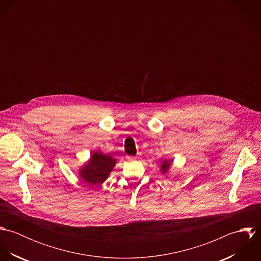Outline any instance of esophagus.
<instances>
[{
  "instance_id": "1",
  "label": "esophagus",
  "mask_w": 261,
  "mask_h": 261,
  "mask_svg": "<svg viewBox=\"0 0 261 261\" xmlns=\"http://www.w3.org/2000/svg\"><path fill=\"white\" fill-rule=\"evenodd\" d=\"M136 159H137V158H135V156H128V158H127L128 161H134V160H136Z\"/></svg>"
}]
</instances>
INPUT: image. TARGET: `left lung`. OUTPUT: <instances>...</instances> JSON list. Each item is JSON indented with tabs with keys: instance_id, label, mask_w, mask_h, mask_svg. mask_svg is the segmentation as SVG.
Wrapping results in <instances>:
<instances>
[{
	"instance_id": "left-lung-1",
	"label": "left lung",
	"mask_w": 261,
	"mask_h": 261,
	"mask_svg": "<svg viewBox=\"0 0 261 261\" xmlns=\"http://www.w3.org/2000/svg\"><path fill=\"white\" fill-rule=\"evenodd\" d=\"M171 163H172V161H165V162H163V165L161 166L163 173H166L168 171V169L171 166Z\"/></svg>"
}]
</instances>
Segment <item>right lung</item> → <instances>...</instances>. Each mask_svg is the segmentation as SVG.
Returning <instances> with one entry per match:
<instances>
[{"label": "right lung", "mask_w": 261, "mask_h": 261, "mask_svg": "<svg viewBox=\"0 0 261 261\" xmlns=\"http://www.w3.org/2000/svg\"><path fill=\"white\" fill-rule=\"evenodd\" d=\"M114 165L115 160L111 155L94 152L91 154L89 163L80 170V175L88 185H98L106 181Z\"/></svg>", "instance_id": "1"}]
</instances>
